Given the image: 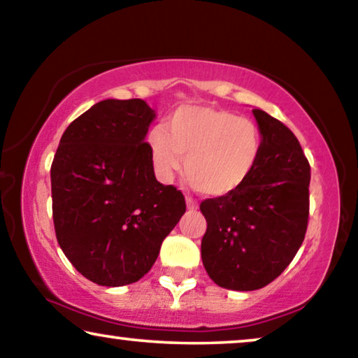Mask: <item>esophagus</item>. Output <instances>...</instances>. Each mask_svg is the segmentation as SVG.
I'll list each match as a JSON object with an SVG mask.
<instances>
[{
    "mask_svg": "<svg viewBox=\"0 0 358 358\" xmlns=\"http://www.w3.org/2000/svg\"><path fill=\"white\" fill-rule=\"evenodd\" d=\"M186 206H188V209H191V210H196L199 208L198 203H196V201L191 199V198H186Z\"/></svg>",
    "mask_w": 358,
    "mask_h": 358,
    "instance_id": "34e87169",
    "label": "esophagus"
}]
</instances>
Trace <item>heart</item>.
Masks as SVG:
<instances>
[{
	"label": "heart",
	"mask_w": 358,
	"mask_h": 358,
	"mask_svg": "<svg viewBox=\"0 0 358 358\" xmlns=\"http://www.w3.org/2000/svg\"><path fill=\"white\" fill-rule=\"evenodd\" d=\"M150 159L164 181L173 178L185 159V177L209 198L234 194L258 167L264 138L258 124L230 110L185 105L175 110L167 131L148 136Z\"/></svg>",
	"instance_id": "obj_1"
}]
</instances>
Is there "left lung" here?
I'll list each match as a JSON object with an SVG mask.
<instances>
[{"mask_svg": "<svg viewBox=\"0 0 358 358\" xmlns=\"http://www.w3.org/2000/svg\"><path fill=\"white\" fill-rule=\"evenodd\" d=\"M264 145L245 186L201 203L208 229L201 258L229 290H258L284 273L303 243L310 213V164L295 134L255 108Z\"/></svg>", "mask_w": 358, "mask_h": 358, "instance_id": "8db88e82", "label": "left lung"}]
</instances>
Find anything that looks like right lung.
Wrapping results in <instances>:
<instances>
[{
	"label": "right lung",
	"instance_id": "right-lung-1",
	"mask_svg": "<svg viewBox=\"0 0 358 358\" xmlns=\"http://www.w3.org/2000/svg\"><path fill=\"white\" fill-rule=\"evenodd\" d=\"M155 112L144 100L107 99L64 131L52 164L55 234L84 278L138 282L157 259L186 204L155 180L144 138Z\"/></svg>",
	"mask_w": 358,
	"mask_h": 358
}]
</instances>
